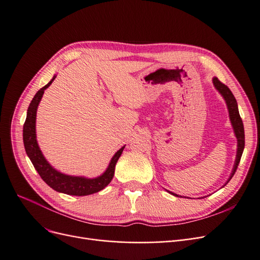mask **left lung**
Wrapping results in <instances>:
<instances>
[{
  "label": "left lung",
  "instance_id": "obj_1",
  "mask_svg": "<svg viewBox=\"0 0 260 260\" xmlns=\"http://www.w3.org/2000/svg\"><path fill=\"white\" fill-rule=\"evenodd\" d=\"M212 82H214L215 88L220 93H221V95L223 96V99L226 102L228 109H229V115H230L231 123L233 125L235 136H237V138H238V155H237V160H235V164H234V167H233V170H232V174L230 176V179L228 180V182H229V181L232 179V177L234 176L235 171H237V169H238V166H239L240 160H241V157H242V154H243V151H244V145H245V135H244V125H243L242 118H241L240 113H239L237 100H235V98H234V95L232 94L231 90L228 88L225 84H223L221 81H220L218 78H214V79H212ZM171 194H174V193H171ZM174 195H176V194H174ZM176 196H178V195H176Z\"/></svg>",
  "mask_w": 260,
  "mask_h": 260
}]
</instances>
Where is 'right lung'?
I'll list each match as a JSON object with an SVG mask.
<instances>
[{
  "label": "right lung",
  "mask_w": 260,
  "mask_h": 260,
  "mask_svg": "<svg viewBox=\"0 0 260 260\" xmlns=\"http://www.w3.org/2000/svg\"><path fill=\"white\" fill-rule=\"evenodd\" d=\"M56 77H53V79L44 85L42 89L39 90L35 98L31 101V103L28 107L27 118L26 121L23 123V130H22V137H23V145H25L26 153L32 162L34 167L40 175L44 182L51 186L53 190L65 193L68 195H76V196H84L90 195L93 193H96L101 190H103L105 186H107L111 182L114 172L115 166L119 159V157L123 151V147H121L112 158L109 166L106 169L103 175L95 178V179H86L83 177H73L67 176L64 174H60L57 170H55L51 165L46 161L44 156L42 155L40 147L37 142L36 137V117H37V108L39 103L42 99L44 90L49 88L51 83L54 81Z\"/></svg>",
  "instance_id": "right-lung-1"
}]
</instances>
